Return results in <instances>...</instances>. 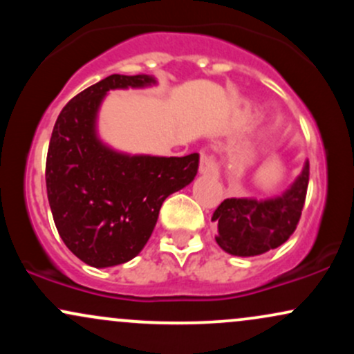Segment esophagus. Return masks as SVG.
Here are the masks:
<instances>
[{
	"label": "esophagus",
	"mask_w": 354,
	"mask_h": 354,
	"mask_svg": "<svg viewBox=\"0 0 354 354\" xmlns=\"http://www.w3.org/2000/svg\"><path fill=\"white\" fill-rule=\"evenodd\" d=\"M200 173L201 174H209V176H216V174H218V165H216V161L213 160V156H209V154H206V153H201Z\"/></svg>",
	"instance_id": "34e87169"
}]
</instances>
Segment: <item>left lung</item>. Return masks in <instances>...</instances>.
Listing matches in <instances>:
<instances>
[{"label": "left lung", "mask_w": 354, "mask_h": 354, "mask_svg": "<svg viewBox=\"0 0 354 354\" xmlns=\"http://www.w3.org/2000/svg\"><path fill=\"white\" fill-rule=\"evenodd\" d=\"M310 163L290 188L268 200L228 198L213 213L218 223L216 243L233 256H258L281 246L293 234L306 200Z\"/></svg>", "instance_id": "1"}]
</instances>
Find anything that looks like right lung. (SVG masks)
Segmentation results:
<instances>
[{"mask_svg":"<svg viewBox=\"0 0 354 354\" xmlns=\"http://www.w3.org/2000/svg\"><path fill=\"white\" fill-rule=\"evenodd\" d=\"M149 75H111L61 109L46 158L48 201L61 239L93 268L140 254L169 194L194 180L200 154L151 156L116 151L98 136V113L111 89L148 88Z\"/></svg>","mask_w":354,"mask_h":354,"instance_id":"right-lung-1","label":"right lung"}]
</instances>
